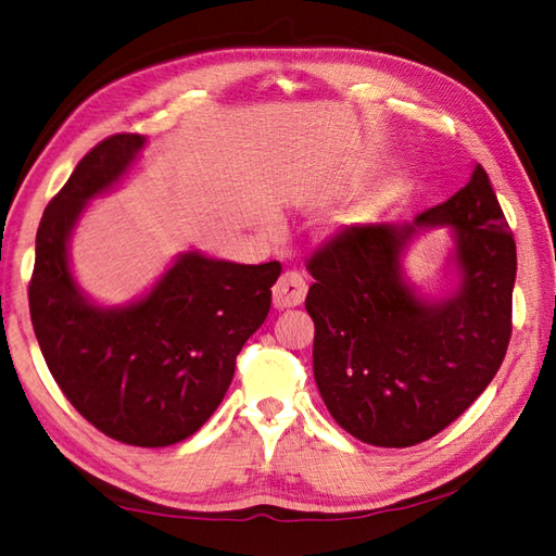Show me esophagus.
Segmentation results:
<instances>
[{
    "label": "esophagus",
    "mask_w": 556,
    "mask_h": 556,
    "mask_svg": "<svg viewBox=\"0 0 556 556\" xmlns=\"http://www.w3.org/2000/svg\"><path fill=\"white\" fill-rule=\"evenodd\" d=\"M305 291H308L305 279L299 275V271L289 269L277 279L275 289H271V303H275V308H279V311L296 308V305L303 303Z\"/></svg>",
    "instance_id": "34e87169"
}]
</instances>
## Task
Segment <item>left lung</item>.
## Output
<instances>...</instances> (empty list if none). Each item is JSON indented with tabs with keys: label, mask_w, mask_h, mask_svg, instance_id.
I'll list each match as a JSON object with an SVG mask.
<instances>
[{
	"label": "left lung",
	"mask_w": 556,
	"mask_h": 556,
	"mask_svg": "<svg viewBox=\"0 0 556 556\" xmlns=\"http://www.w3.org/2000/svg\"><path fill=\"white\" fill-rule=\"evenodd\" d=\"M457 229L462 287L430 306L400 281V251L422 226ZM313 372L332 418L375 446H413L485 392L511 339L516 241L488 172L413 224L344 227L305 260Z\"/></svg>",
	"instance_id": "obj_1"
}]
</instances>
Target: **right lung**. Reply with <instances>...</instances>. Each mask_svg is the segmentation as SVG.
<instances>
[{
	"label": "right lung",
	"instance_id": "add662e5",
	"mask_svg": "<svg viewBox=\"0 0 556 556\" xmlns=\"http://www.w3.org/2000/svg\"><path fill=\"white\" fill-rule=\"evenodd\" d=\"M146 138L100 140L45 207L28 285L30 320L54 382L102 434L169 446L203 428L231 384L236 356L265 323L281 265L186 253L143 301L104 311L80 296L66 241L92 195L131 167Z\"/></svg>",
	"mask_w": 556,
	"mask_h": 556
}]
</instances>
